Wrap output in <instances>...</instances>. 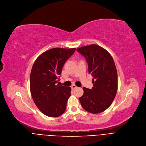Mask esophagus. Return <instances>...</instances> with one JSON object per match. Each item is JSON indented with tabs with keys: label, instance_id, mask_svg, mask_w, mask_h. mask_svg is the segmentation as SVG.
Segmentation results:
<instances>
[{
	"label": "esophagus",
	"instance_id": "1",
	"mask_svg": "<svg viewBox=\"0 0 146 146\" xmlns=\"http://www.w3.org/2000/svg\"><path fill=\"white\" fill-rule=\"evenodd\" d=\"M78 88V87H77L76 86H75V85H72V86H71V89L72 90H75V89H76V88Z\"/></svg>",
	"mask_w": 146,
	"mask_h": 146
}]
</instances>
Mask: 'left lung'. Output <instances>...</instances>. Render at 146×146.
Listing matches in <instances>:
<instances>
[{
  "label": "left lung",
  "mask_w": 146,
  "mask_h": 146,
  "mask_svg": "<svg viewBox=\"0 0 146 146\" xmlns=\"http://www.w3.org/2000/svg\"><path fill=\"white\" fill-rule=\"evenodd\" d=\"M76 50L86 59L88 72L93 77L92 89L83 88L81 104L91 113L103 112L112 104L117 91V72L114 60L107 50L96 44Z\"/></svg>",
  "instance_id": "left-lung-1"
}]
</instances>
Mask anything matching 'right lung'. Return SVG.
I'll return each mask as SVG.
<instances>
[{
	"label": "right lung",
	"instance_id": "add662e5",
	"mask_svg": "<svg viewBox=\"0 0 146 146\" xmlns=\"http://www.w3.org/2000/svg\"><path fill=\"white\" fill-rule=\"evenodd\" d=\"M75 49H49L40 55L32 66L30 76L31 96L36 107L48 117H59L66 110L71 88L56 83L65 62Z\"/></svg>",
	"mask_w": 146,
	"mask_h": 146
}]
</instances>
